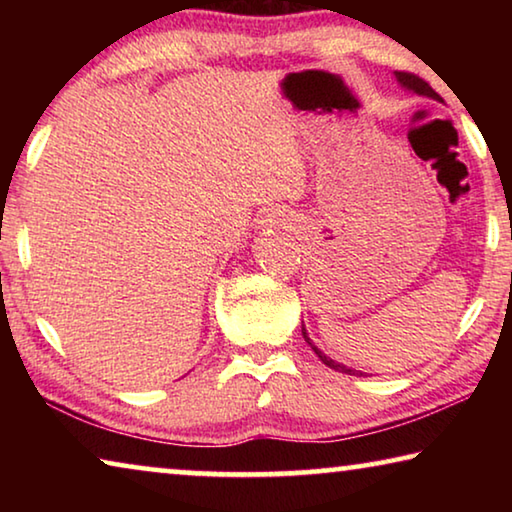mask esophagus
<instances>
[{
	"label": "esophagus",
	"mask_w": 512,
	"mask_h": 512,
	"mask_svg": "<svg viewBox=\"0 0 512 512\" xmlns=\"http://www.w3.org/2000/svg\"><path fill=\"white\" fill-rule=\"evenodd\" d=\"M287 221V216H284L282 212H268L266 216H264V221L262 223H266V225H277V223H284Z\"/></svg>",
	"instance_id": "esophagus-1"
}]
</instances>
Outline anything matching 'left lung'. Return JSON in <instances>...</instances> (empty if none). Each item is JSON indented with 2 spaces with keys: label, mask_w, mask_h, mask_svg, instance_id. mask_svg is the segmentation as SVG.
Instances as JSON below:
<instances>
[{
  "label": "left lung",
  "mask_w": 512,
  "mask_h": 512,
  "mask_svg": "<svg viewBox=\"0 0 512 512\" xmlns=\"http://www.w3.org/2000/svg\"><path fill=\"white\" fill-rule=\"evenodd\" d=\"M395 79L400 81V85H402V88H406V90H411V92H415V94H422V97H429V99H436V101H440V94H438L436 90H433L427 81L420 79V76L409 74V72H395ZM302 336H305V341L311 345V350H314V352L318 354V359L323 361L325 366H329V368H332V370L345 372V375H363L361 370L348 368V366H343V363H339V361H334V359L325 357V354L320 352L314 343H311V339H309V336H307V329H305V325H302Z\"/></svg>",
  "instance_id": "left-lung-1"
}]
</instances>
